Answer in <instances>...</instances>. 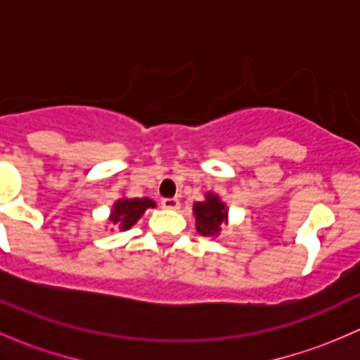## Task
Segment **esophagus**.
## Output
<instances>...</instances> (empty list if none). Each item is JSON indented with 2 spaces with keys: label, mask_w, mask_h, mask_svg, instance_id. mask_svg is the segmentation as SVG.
Returning a JSON list of instances; mask_svg holds the SVG:
<instances>
[{
  "label": "esophagus",
  "mask_w": 360,
  "mask_h": 360,
  "mask_svg": "<svg viewBox=\"0 0 360 360\" xmlns=\"http://www.w3.org/2000/svg\"><path fill=\"white\" fill-rule=\"evenodd\" d=\"M162 207L167 208V210H177L181 207V203L177 198H164L162 200Z\"/></svg>",
  "instance_id": "esophagus-1"
}]
</instances>
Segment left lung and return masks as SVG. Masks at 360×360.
Here are the masks:
<instances>
[{"instance_id": "left-lung-1", "label": "left lung", "mask_w": 360, "mask_h": 360, "mask_svg": "<svg viewBox=\"0 0 360 360\" xmlns=\"http://www.w3.org/2000/svg\"><path fill=\"white\" fill-rule=\"evenodd\" d=\"M193 215L196 220V231L205 238H217L222 225L229 222L227 205L215 193H205V200L193 205Z\"/></svg>"}]
</instances>
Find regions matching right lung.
<instances>
[{"instance_id": "1", "label": "right lung", "mask_w": 360, "mask_h": 360, "mask_svg": "<svg viewBox=\"0 0 360 360\" xmlns=\"http://www.w3.org/2000/svg\"><path fill=\"white\" fill-rule=\"evenodd\" d=\"M148 208H155V201L150 198H128L121 196L120 200L114 201L112 208L109 213V222L120 231H128L141 219Z\"/></svg>"}]
</instances>
